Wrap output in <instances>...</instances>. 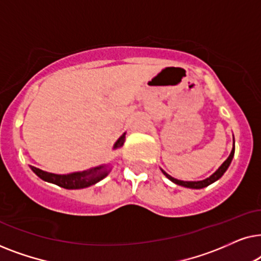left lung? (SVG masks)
<instances>
[{
    "label": "left lung",
    "instance_id": "obj_1",
    "mask_svg": "<svg viewBox=\"0 0 261 261\" xmlns=\"http://www.w3.org/2000/svg\"><path fill=\"white\" fill-rule=\"evenodd\" d=\"M234 152H235V146L233 145V148H231V152L229 156H228L226 162H224L222 165H221L219 169L216 170V172H214L212 176H210L209 178H206V179H203V180H198V181H184V180H179V179H176V178L171 177L170 174H167L165 171H163V173L165 174V176L169 178V179L171 181H173L174 184L177 185H180V187H185V188H190V189H202V188H205L208 187V185H210L212 183H214V181H216L217 179H220L221 177L223 176V173L226 172L228 167H229L231 160H233V156H234Z\"/></svg>",
    "mask_w": 261,
    "mask_h": 261
}]
</instances>
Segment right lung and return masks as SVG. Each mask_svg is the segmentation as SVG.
Returning <instances> with one entry per match:
<instances>
[{
  "label": "right lung",
  "mask_w": 261,
  "mask_h": 261,
  "mask_svg": "<svg viewBox=\"0 0 261 261\" xmlns=\"http://www.w3.org/2000/svg\"><path fill=\"white\" fill-rule=\"evenodd\" d=\"M124 138H126V133H123L121 137L117 139V141L114 145V149H117L122 147ZM31 170L37 174L39 178H41L42 180L48 181V183H53L58 185L60 188L64 189H84L98 183L99 180H102L103 178L107 177V174L109 173L108 165H101L97 167H92V169L81 171V172H73L69 174H56L51 172H46L40 169H37L34 166H30Z\"/></svg>",
  "instance_id": "right-lung-1"
}]
</instances>
